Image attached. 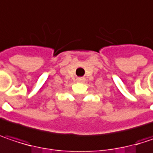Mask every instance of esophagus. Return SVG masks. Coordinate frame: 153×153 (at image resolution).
I'll use <instances>...</instances> for the list:
<instances>
[{
	"label": "esophagus",
	"instance_id": "esophagus-1",
	"mask_svg": "<svg viewBox=\"0 0 153 153\" xmlns=\"http://www.w3.org/2000/svg\"><path fill=\"white\" fill-rule=\"evenodd\" d=\"M77 81H78V82H84V81H85V78H83V77H79V78H77Z\"/></svg>",
	"mask_w": 153,
	"mask_h": 153
}]
</instances>
